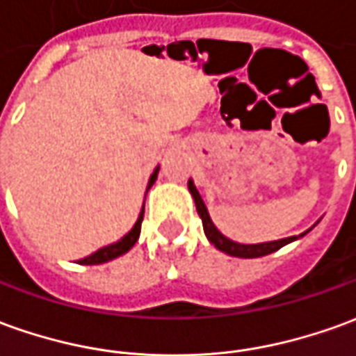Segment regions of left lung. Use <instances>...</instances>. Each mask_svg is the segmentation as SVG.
<instances>
[{"instance_id": "8db88e82", "label": "left lung", "mask_w": 356, "mask_h": 356, "mask_svg": "<svg viewBox=\"0 0 356 356\" xmlns=\"http://www.w3.org/2000/svg\"><path fill=\"white\" fill-rule=\"evenodd\" d=\"M188 188H190V193H192L193 202H195L197 215L202 217L203 232H205L207 240H209L215 248L220 250V252H225V254H229V256L261 257V256H267V254H273V252H277L279 248H283L285 244H289V242H293V240L298 238V236H289V238L271 240V242H261V244H240V242H234V240L227 238V236H225L222 232H219V229L213 225L209 213H207V207H205L202 195H200V192H197V188L193 186L192 180L188 182ZM306 232H308V230H306ZM306 232H302L300 236H305Z\"/></svg>"}]
</instances>
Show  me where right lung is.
I'll return each instance as SVG.
<instances>
[{"instance_id": "obj_1", "label": "right lung", "mask_w": 356, "mask_h": 356, "mask_svg": "<svg viewBox=\"0 0 356 356\" xmlns=\"http://www.w3.org/2000/svg\"><path fill=\"white\" fill-rule=\"evenodd\" d=\"M156 174H159V166L154 168V172L151 174V178H149V184H147V192H149V188H151V186L154 184V180H156ZM147 192H145V195H147ZM143 213H145V205L141 207V213H139V217H137L134 229L129 230L124 238H120L118 242H114V244H108V246H104V248L97 250V252H95V254H90V256L83 257V259H79V264H83V266H99V264H106V261H110V259H114V257L122 256V254L129 252V250L134 248V244L137 242V238H139V232H141V222H143Z\"/></svg>"}]
</instances>
